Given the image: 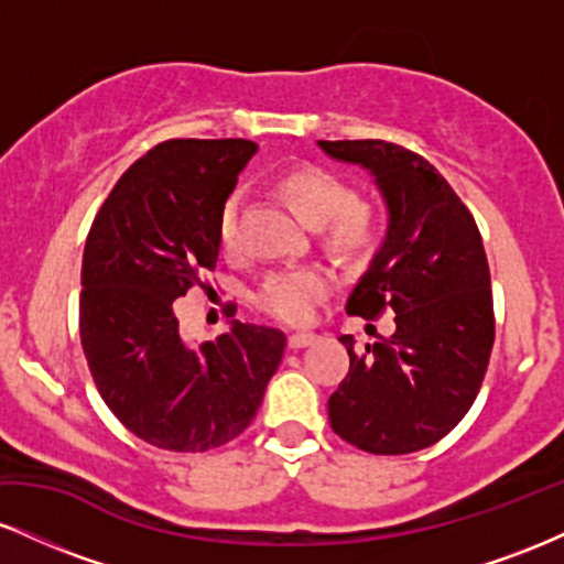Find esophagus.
Segmentation results:
<instances>
[{
  "label": "esophagus",
  "mask_w": 564,
  "mask_h": 564,
  "mask_svg": "<svg viewBox=\"0 0 564 564\" xmlns=\"http://www.w3.org/2000/svg\"><path fill=\"white\" fill-rule=\"evenodd\" d=\"M315 339H318V336H315V334H307V332H296V334H291V336H289V347H291V349H302V347L313 345Z\"/></svg>",
  "instance_id": "34e87169"
}]
</instances>
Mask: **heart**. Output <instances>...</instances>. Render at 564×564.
Listing matches in <instances>:
<instances>
[{
	"instance_id": "b5f03b06",
	"label": "heart",
	"mask_w": 564,
	"mask_h": 564,
	"mask_svg": "<svg viewBox=\"0 0 564 564\" xmlns=\"http://www.w3.org/2000/svg\"><path fill=\"white\" fill-rule=\"evenodd\" d=\"M283 196L289 198L291 209L307 225H323V236L328 246L349 257L371 251L381 236L377 212L364 200L352 198V187L336 174L318 170V166H302L283 174ZM241 198L230 196L223 200L217 215V243L225 254L236 246V219ZM334 286V278L326 268L304 264V268L275 270L262 281L257 291V307L283 323H307L318 313L323 296Z\"/></svg>"
}]
</instances>
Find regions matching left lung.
Returning <instances> with one entry per match:
<instances>
[{"mask_svg":"<svg viewBox=\"0 0 564 564\" xmlns=\"http://www.w3.org/2000/svg\"><path fill=\"white\" fill-rule=\"evenodd\" d=\"M326 156L358 164L384 196V243L347 296V313H394V334L355 349L328 398L341 440L377 456L435 445L480 392L494 349V294L480 230L448 180L419 153L384 140H318Z\"/></svg>","mask_w":564,"mask_h":564,"instance_id":"8db88e82","label":"left lung"}]
</instances>
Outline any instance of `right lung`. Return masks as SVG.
<instances>
[{
    "label": "right lung",
    "instance_id": "add662e5",
    "mask_svg": "<svg viewBox=\"0 0 564 564\" xmlns=\"http://www.w3.org/2000/svg\"><path fill=\"white\" fill-rule=\"evenodd\" d=\"M257 153L251 140H166L121 174L89 228L79 334L95 387L132 435L200 453L238 437L278 371L286 336L232 321L187 345L174 302L215 270L217 215Z\"/></svg>",
    "mask_w": 564,
    "mask_h": 564
}]
</instances>
